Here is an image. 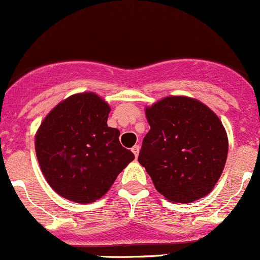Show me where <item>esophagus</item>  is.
Masks as SVG:
<instances>
[{
	"mask_svg": "<svg viewBox=\"0 0 260 260\" xmlns=\"http://www.w3.org/2000/svg\"><path fill=\"white\" fill-rule=\"evenodd\" d=\"M140 145H136V146H133L132 147V152L133 153H135V156H136V158H137L138 157V153H140Z\"/></svg>",
	"mask_w": 260,
	"mask_h": 260,
	"instance_id": "1",
	"label": "esophagus"
}]
</instances>
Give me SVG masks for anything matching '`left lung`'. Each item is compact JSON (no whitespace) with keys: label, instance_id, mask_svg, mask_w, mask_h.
I'll return each mask as SVG.
<instances>
[{"label":"left lung","instance_id":"obj_1","mask_svg":"<svg viewBox=\"0 0 260 260\" xmlns=\"http://www.w3.org/2000/svg\"><path fill=\"white\" fill-rule=\"evenodd\" d=\"M151 129L138 162L167 200L187 204L208 195L224 170L228 136L210 108L187 96H167L146 109Z\"/></svg>","mask_w":260,"mask_h":260}]
</instances>
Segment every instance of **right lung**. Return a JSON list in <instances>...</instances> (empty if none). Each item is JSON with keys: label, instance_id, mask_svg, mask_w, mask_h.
Returning <instances> with one entry per match:
<instances>
[{"label": "right lung", "instance_id": "1", "mask_svg": "<svg viewBox=\"0 0 260 260\" xmlns=\"http://www.w3.org/2000/svg\"><path fill=\"white\" fill-rule=\"evenodd\" d=\"M108 104L94 93L69 96L41 123L35 137L39 165L55 192L89 204L111 188L135 154L107 124Z\"/></svg>", "mask_w": 260, "mask_h": 260}]
</instances>
